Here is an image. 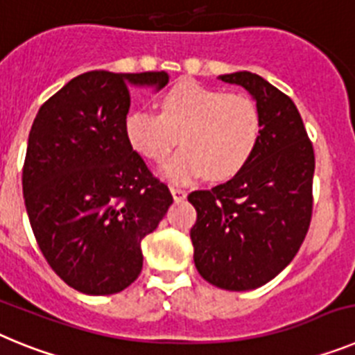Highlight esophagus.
<instances>
[{
	"label": "esophagus",
	"instance_id": "1",
	"mask_svg": "<svg viewBox=\"0 0 355 355\" xmlns=\"http://www.w3.org/2000/svg\"><path fill=\"white\" fill-rule=\"evenodd\" d=\"M171 193L172 197H174L175 202H180V200H183L184 197H187V190H183V188L180 187H171Z\"/></svg>",
	"mask_w": 355,
	"mask_h": 355
}]
</instances>
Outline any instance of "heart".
<instances>
[{"label": "heart", "mask_w": 355, "mask_h": 355, "mask_svg": "<svg viewBox=\"0 0 355 355\" xmlns=\"http://www.w3.org/2000/svg\"><path fill=\"white\" fill-rule=\"evenodd\" d=\"M159 108L162 114L131 112L124 131L130 146L155 162L171 155L180 135L184 147L162 167V174L174 183L202 174L227 180L245 167L258 147L261 117L245 94H225L184 80L163 94Z\"/></svg>", "instance_id": "b5f03b06"}]
</instances>
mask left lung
Returning <instances> with one entry per match:
<instances>
[{"instance_id": "1", "label": "left lung", "mask_w": 355, "mask_h": 355, "mask_svg": "<svg viewBox=\"0 0 355 355\" xmlns=\"http://www.w3.org/2000/svg\"><path fill=\"white\" fill-rule=\"evenodd\" d=\"M252 96L261 135L252 158L227 183L188 196L202 279L229 291L256 290L283 272L306 238L313 211L315 153L290 97L249 71L222 74Z\"/></svg>"}]
</instances>
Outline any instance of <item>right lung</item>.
<instances>
[{"mask_svg":"<svg viewBox=\"0 0 355 355\" xmlns=\"http://www.w3.org/2000/svg\"><path fill=\"white\" fill-rule=\"evenodd\" d=\"M159 72L90 71L40 106L28 137L23 193L35 240L56 275L85 295H112L142 270V240L172 196L130 146V87L159 90Z\"/></svg>","mask_w":355,"mask_h":355,"instance_id":"right-lung-1","label":"right lung"}]
</instances>
